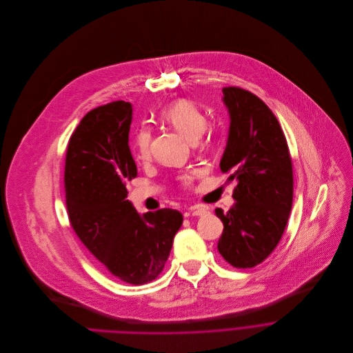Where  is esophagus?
Segmentation results:
<instances>
[{"label":"esophagus","mask_w":353,"mask_h":353,"mask_svg":"<svg viewBox=\"0 0 353 353\" xmlns=\"http://www.w3.org/2000/svg\"><path fill=\"white\" fill-rule=\"evenodd\" d=\"M189 211H190L192 216H204V214L208 213V210L205 207H203V205H192L189 208Z\"/></svg>","instance_id":"obj_1"}]
</instances>
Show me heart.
<instances>
[{"label": "heart", "mask_w": 353, "mask_h": 353, "mask_svg": "<svg viewBox=\"0 0 353 353\" xmlns=\"http://www.w3.org/2000/svg\"><path fill=\"white\" fill-rule=\"evenodd\" d=\"M160 117L188 140L199 139L207 126V118L203 111L189 100H178L168 104L161 110ZM150 140L152 134L148 128H140L137 130L133 140V154L136 160L146 161L150 157ZM179 179L183 183H189L192 174H183Z\"/></svg>", "instance_id": "1"}]
</instances>
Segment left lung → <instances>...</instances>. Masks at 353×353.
<instances>
[{"label": "left lung", "mask_w": 353, "mask_h": 353, "mask_svg": "<svg viewBox=\"0 0 353 353\" xmlns=\"http://www.w3.org/2000/svg\"><path fill=\"white\" fill-rule=\"evenodd\" d=\"M230 114L227 146L220 161L230 181H236L234 205L224 213L220 254L234 267L260 264L278 245L292 208V161L283 129L271 110L254 94L224 88Z\"/></svg>", "instance_id": "1"}]
</instances>
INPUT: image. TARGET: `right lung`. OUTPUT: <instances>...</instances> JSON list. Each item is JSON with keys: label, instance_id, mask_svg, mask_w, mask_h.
I'll return each instance as SVG.
<instances>
[{"label": "right lung", "instance_id": "right-lung-1", "mask_svg": "<svg viewBox=\"0 0 353 353\" xmlns=\"http://www.w3.org/2000/svg\"><path fill=\"white\" fill-rule=\"evenodd\" d=\"M132 104L114 101L88 112L69 139L65 197L74 231L107 270L132 285L156 279L183 217L161 208L139 214L126 200L137 175L129 149Z\"/></svg>", "mask_w": 353, "mask_h": 353}]
</instances>
